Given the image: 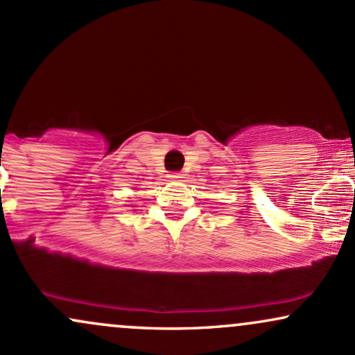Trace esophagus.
Instances as JSON below:
<instances>
[{
	"instance_id": "34e87169",
	"label": "esophagus",
	"mask_w": 355,
	"mask_h": 355,
	"mask_svg": "<svg viewBox=\"0 0 355 355\" xmlns=\"http://www.w3.org/2000/svg\"><path fill=\"white\" fill-rule=\"evenodd\" d=\"M168 178H170V180H182L183 173H180V172H172V173H168Z\"/></svg>"
}]
</instances>
